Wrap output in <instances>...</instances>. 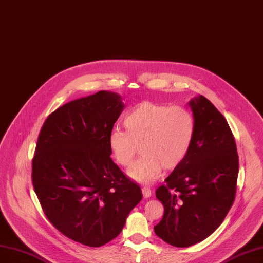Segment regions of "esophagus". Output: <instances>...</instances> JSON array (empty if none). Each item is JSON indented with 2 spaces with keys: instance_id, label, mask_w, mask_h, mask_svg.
<instances>
[{
  "instance_id": "1",
  "label": "esophagus",
  "mask_w": 263,
  "mask_h": 263,
  "mask_svg": "<svg viewBox=\"0 0 263 263\" xmlns=\"http://www.w3.org/2000/svg\"><path fill=\"white\" fill-rule=\"evenodd\" d=\"M142 193H143V196H144V198H149V197H152V189L149 188V187H147V186H144L143 188H142Z\"/></svg>"
}]
</instances>
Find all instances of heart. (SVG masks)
Masks as SVG:
<instances>
[{
  "instance_id": "1",
  "label": "heart",
  "mask_w": 263,
  "mask_h": 263,
  "mask_svg": "<svg viewBox=\"0 0 263 263\" xmlns=\"http://www.w3.org/2000/svg\"><path fill=\"white\" fill-rule=\"evenodd\" d=\"M127 132L114 130L108 138L111 155L121 166H130L142 148L143 157L129 170L134 180L148 184L172 170L188 156L196 135V119L184 106L142 102L123 119Z\"/></svg>"
}]
</instances>
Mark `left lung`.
<instances>
[{
    "label": "left lung",
    "instance_id": "obj_1",
    "mask_svg": "<svg viewBox=\"0 0 263 263\" xmlns=\"http://www.w3.org/2000/svg\"><path fill=\"white\" fill-rule=\"evenodd\" d=\"M196 119L191 149L156 190L163 204L155 233L175 247H189L218 228L235 199L238 155L232 131L212 102L200 96L189 102Z\"/></svg>",
    "mask_w": 263,
    "mask_h": 263
}]
</instances>
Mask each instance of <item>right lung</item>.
Here are the masks:
<instances>
[{
    "label": "right lung",
    "mask_w": 263,
    "mask_h": 263,
    "mask_svg": "<svg viewBox=\"0 0 263 263\" xmlns=\"http://www.w3.org/2000/svg\"><path fill=\"white\" fill-rule=\"evenodd\" d=\"M123 107L108 91L68 102L45 120L32 159V184L48 220L91 247L117 237L143 198L110 158L108 138Z\"/></svg>",
    "instance_id": "add662e5"
}]
</instances>
